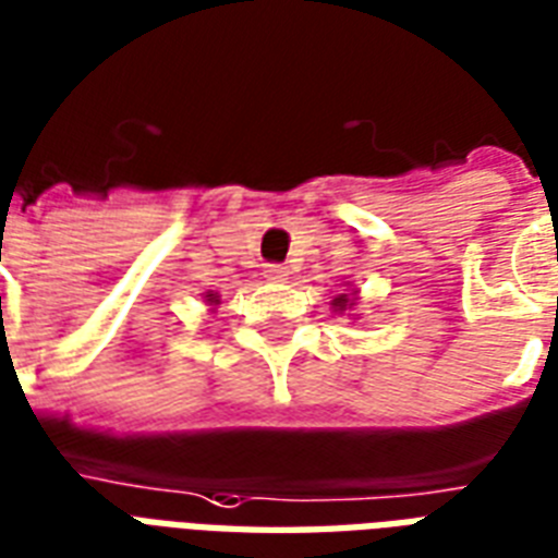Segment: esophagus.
Returning <instances> with one entry per match:
<instances>
[{
    "label": "esophagus",
    "instance_id": "obj_1",
    "mask_svg": "<svg viewBox=\"0 0 558 558\" xmlns=\"http://www.w3.org/2000/svg\"><path fill=\"white\" fill-rule=\"evenodd\" d=\"M264 276H267L270 282H284V279H288V267H284V264H267V267H264Z\"/></svg>",
    "mask_w": 558,
    "mask_h": 558
}]
</instances>
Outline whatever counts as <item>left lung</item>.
<instances>
[{"label": "left lung", "instance_id": "left-lung-1", "mask_svg": "<svg viewBox=\"0 0 558 558\" xmlns=\"http://www.w3.org/2000/svg\"><path fill=\"white\" fill-rule=\"evenodd\" d=\"M332 306L339 308V312H344V308L353 306V300L348 294H339V296H336V300H332Z\"/></svg>", "mask_w": 558, "mask_h": 558}]
</instances>
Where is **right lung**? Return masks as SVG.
<instances>
[{"instance_id":"right-lung-1","label":"right lung","mask_w":558,"mask_h":558,"mask_svg":"<svg viewBox=\"0 0 558 558\" xmlns=\"http://www.w3.org/2000/svg\"><path fill=\"white\" fill-rule=\"evenodd\" d=\"M207 296H210V303H217V296H214V294H207Z\"/></svg>"}]
</instances>
